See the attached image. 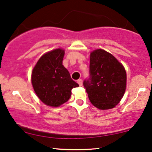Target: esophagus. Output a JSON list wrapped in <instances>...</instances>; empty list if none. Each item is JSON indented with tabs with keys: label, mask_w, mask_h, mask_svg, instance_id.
<instances>
[{
	"label": "esophagus",
	"mask_w": 152,
	"mask_h": 152,
	"mask_svg": "<svg viewBox=\"0 0 152 152\" xmlns=\"http://www.w3.org/2000/svg\"><path fill=\"white\" fill-rule=\"evenodd\" d=\"M77 83H78V85H79L80 86H81L82 84H83V81H82V79H78L77 80Z\"/></svg>",
	"instance_id": "34e87169"
}]
</instances>
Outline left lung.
<instances>
[{
    "mask_svg": "<svg viewBox=\"0 0 152 152\" xmlns=\"http://www.w3.org/2000/svg\"><path fill=\"white\" fill-rule=\"evenodd\" d=\"M89 77L83 81L91 103L98 109H111L125 92L127 75L122 64L103 49L91 53Z\"/></svg>",
    "mask_w": 152,
    "mask_h": 152,
    "instance_id": "obj_1",
    "label": "left lung"
}]
</instances>
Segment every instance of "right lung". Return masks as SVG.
Returning <instances> with one entry per match:
<instances>
[{"mask_svg": "<svg viewBox=\"0 0 152 152\" xmlns=\"http://www.w3.org/2000/svg\"><path fill=\"white\" fill-rule=\"evenodd\" d=\"M64 50L56 49L38 60L32 72V84L37 96L44 103L58 107L71 96V89L79 86L71 79L62 64Z\"/></svg>", "mask_w": 152, "mask_h": 152, "instance_id": "1", "label": "right lung"}]
</instances>
